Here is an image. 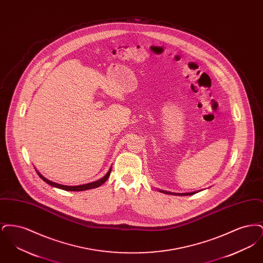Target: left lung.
Returning <instances> with one entry per match:
<instances>
[{"instance_id": "obj_1", "label": "left lung", "mask_w": 263, "mask_h": 263, "mask_svg": "<svg viewBox=\"0 0 263 263\" xmlns=\"http://www.w3.org/2000/svg\"><path fill=\"white\" fill-rule=\"evenodd\" d=\"M159 191L165 193V194H173V195H179V196H186V195H192V194L196 193V191L195 192H189V193H173V192H168V191H164V190H159Z\"/></svg>"}]
</instances>
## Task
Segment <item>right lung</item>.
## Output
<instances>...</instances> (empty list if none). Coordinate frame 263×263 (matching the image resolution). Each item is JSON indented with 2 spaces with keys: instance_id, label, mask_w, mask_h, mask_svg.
<instances>
[{
  "instance_id": "1",
  "label": "right lung",
  "mask_w": 263,
  "mask_h": 263,
  "mask_svg": "<svg viewBox=\"0 0 263 263\" xmlns=\"http://www.w3.org/2000/svg\"><path fill=\"white\" fill-rule=\"evenodd\" d=\"M111 168H112V166H110V168H109V171L107 172V174L104 175L102 178L99 179V180H97V181H93V182H90V183H87V184L77 185V186L62 185V184H59V183L53 182V181H51V180H49V179L45 178L43 175H41V174L38 172V171H36V173H37V175H39V177H40L42 180H44L46 183H48L49 185L53 186V187L60 188V189H63V190H67V191H83V190H88V189H91V188L99 187V186H100L102 183H104V182L107 180V178L109 177V175H110V173H111Z\"/></svg>"
}]
</instances>
